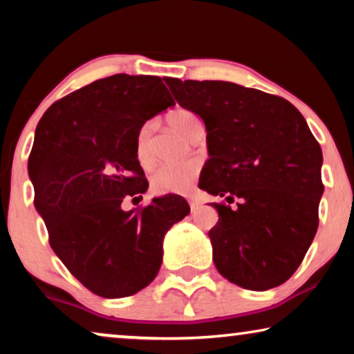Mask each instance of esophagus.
<instances>
[{"label":"esophagus","mask_w":354,"mask_h":354,"mask_svg":"<svg viewBox=\"0 0 354 354\" xmlns=\"http://www.w3.org/2000/svg\"><path fill=\"white\" fill-rule=\"evenodd\" d=\"M188 205H190L192 212H195V211L200 209V203H198L196 200H188Z\"/></svg>","instance_id":"esophagus-1"}]
</instances>
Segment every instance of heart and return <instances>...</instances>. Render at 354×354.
<instances>
[{"label":"heart","mask_w":354,"mask_h":354,"mask_svg":"<svg viewBox=\"0 0 354 354\" xmlns=\"http://www.w3.org/2000/svg\"><path fill=\"white\" fill-rule=\"evenodd\" d=\"M167 122L176 132L188 140H192L198 130L203 129L201 120L188 109H174L167 114ZM153 129L154 125L151 120H147L140 125L135 135V154L145 169L151 167L154 162ZM198 174H200V166L195 161L180 164V166H162L153 174L151 187L154 192L162 193V195L164 193L187 195L192 192Z\"/></svg>","instance_id":"obj_1"}]
</instances>
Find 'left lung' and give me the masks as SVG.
I'll list each match as a JSON object with an SVG mask.
<instances>
[{"instance_id":"1","label":"left lung","mask_w":354,"mask_h":354,"mask_svg":"<svg viewBox=\"0 0 354 354\" xmlns=\"http://www.w3.org/2000/svg\"><path fill=\"white\" fill-rule=\"evenodd\" d=\"M177 103L206 125L200 188L214 203L212 259L232 283L263 292L292 277L319 225L322 151L306 120L280 96L221 80L167 79Z\"/></svg>"}]
</instances>
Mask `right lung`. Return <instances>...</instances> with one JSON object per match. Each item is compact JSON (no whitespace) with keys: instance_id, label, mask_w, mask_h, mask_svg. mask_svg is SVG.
Returning a JSON list of instances; mask_svg holds the SVG:
<instances>
[{"instance_id":"add662e5","label":"right lung","mask_w":354,"mask_h":354,"mask_svg":"<svg viewBox=\"0 0 354 354\" xmlns=\"http://www.w3.org/2000/svg\"><path fill=\"white\" fill-rule=\"evenodd\" d=\"M174 104L159 77L115 74L57 100L37 125L33 205L57 258L98 297H130L151 283L164 235L190 212L177 195L120 207L148 188L135 154L138 127Z\"/></svg>"}]
</instances>
